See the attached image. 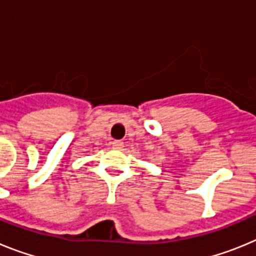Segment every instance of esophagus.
Wrapping results in <instances>:
<instances>
[{
  "instance_id": "34e87169",
  "label": "esophagus",
  "mask_w": 256,
  "mask_h": 256,
  "mask_svg": "<svg viewBox=\"0 0 256 256\" xmlns=\"http://www.w3.org/2000/svg\"><path fill=\"white\" fill-rule=\"evenodd\" d=\"M123 142L122 141H114L112 142V148H114V150H122V148H123Z\"/></svg>"
}]
</instances>
